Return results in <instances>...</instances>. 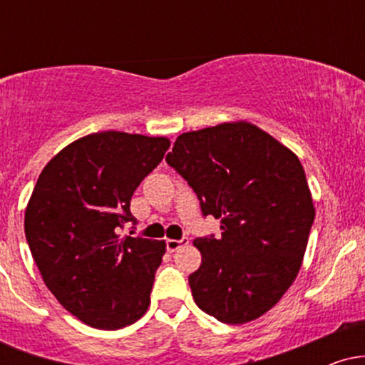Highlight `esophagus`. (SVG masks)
Masks as SVG:
<instances>
[{
	"instance_id": "obj_1",
	"label": "esophagus",
	"mask_w": 365,
	"mask_h": 365,
	"mask_svg": "<svg viewBox=\"0 0 365 365\" xmlns=\"http://www.w3.org/2000/svg\"><path fill=\"white\" fill-rule=\"evenodd\" d=\"M187 244H188L187 237L180 238V240H173V238H168V240H166V250H168V252H175V250H178L180 247H183Z\"/></svg>"
}]
</instances>
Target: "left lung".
<instances>
[{
    "mask_svg": "<svg viewBox=\"0 0 365 365\" xmlns=\"http://www.w3.org/2000/svg\"><path fill=\"white\" fill-rule=\"evenodd\" d=\"M166 163L195 192L221 237H197L200 267L188 276L200 311L244 324L278 304L297 278L314 223L299 158L247 121L182 133Z\"/></svg>",
    "mask_w": 365,
    "mask_h": 365,
    "instance_id": "1",
    "label": "left lung"
}]
</instances>
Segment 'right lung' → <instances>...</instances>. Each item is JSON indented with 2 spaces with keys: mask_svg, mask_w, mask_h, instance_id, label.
<instances>
[{
  "mask_svg": "<svg viewBox=\"0 0 365 365\" xmlns=\"http://www.w3.org/2000/svg\"><path fill=\"white\" fill-rule=\"evenodd\" d=\"M168 148L165 137L91 133L37 180L25 209L29 249L58 302L92 328H125L148 311L166 245L121 230L137 225L130 199Z\"/></svg>",
  "mask_w": 365,
  "mask_h": 365,
  "instance_id": "add662e5",
  "label": "right lung"
}]
</instances>
